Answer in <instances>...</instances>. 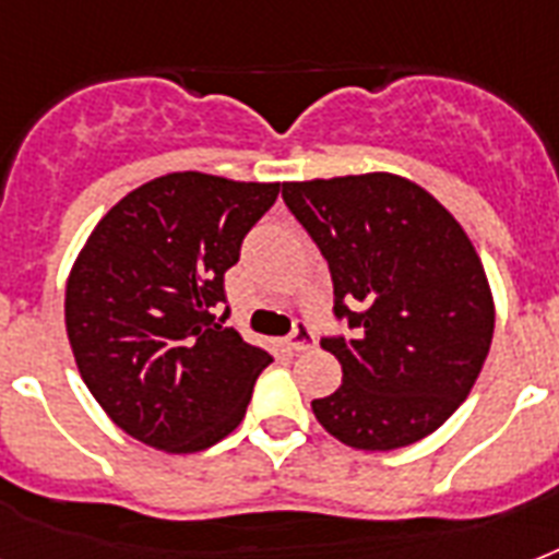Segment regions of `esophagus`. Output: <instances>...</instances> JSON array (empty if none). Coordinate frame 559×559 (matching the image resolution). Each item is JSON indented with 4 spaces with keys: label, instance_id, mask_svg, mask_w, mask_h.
<instances>
[{
    "label": "esophagus",
    "instance_id": "1",
    "mask_svg": "<svg viewBox=\"0 0 559 559\" xmlns=\"http://www.w3.org/2000/svg\"><path fill=\"white\" fill-rule=\"evenodd\" d=\"M313 345H316V331L307 322H298L296 328H293V333H289L287 348L296 350V354H301V350H310Z\"/></svg>",
    "mask_w": 559,
    "mask_h": 559
}]
</instances>
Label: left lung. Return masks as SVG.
Listing matches in <instances>:
<instances>
[{
    "label": "left lung",
    "mask_w": 559,
    "mask_h": 559,
    "mask_svg": "<svg viewBox=\"0 0 559 559\" xmlns=\"http://www.w3.org/2000/svg\"><path fill=\"white\" fill-rule=\"evenodd\" d=\"M281 197L331 266L324 336L342 385L313 400L316 420L354 450L385 452L432 435L485 366L493 296L459 219L394 174L284 182Z\"/></svg>",
    "instance_id": "8db88e82"
}]
</instances>
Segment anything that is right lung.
<instances>
[{"label":"right lung","instance_id":"add662e5","mask_svg":"<svg viewBox=\"0 0 559 559\" xmlns=\"http://www.w3.org/2000/svg\"><path fill=\"white\" fill-rule=\"evenodd\" d=\"M278 182L197 170L130 191L66 284V333L86 389L135 441L200 452L243 420L272 357L226 328L223 275Z\"/></svg>","mask_w":559,"mask_h":559}]
</instances>
